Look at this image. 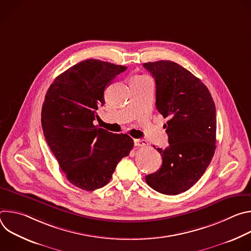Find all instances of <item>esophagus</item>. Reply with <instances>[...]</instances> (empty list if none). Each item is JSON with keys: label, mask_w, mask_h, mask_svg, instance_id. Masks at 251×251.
I'll use <instances>...</instances> for the list:
<instances>
[{"label": "esophagus", "mask_w": 251, "mask_h": 251, "mask_svg": "<svg viewBox=\"0 0 251 251\" xmlns=\"http://www.w3.org/2000/svg\"><path fill=\"white\" fill-rule=\"evenodd\" d=\"M134 143H135V146H138V147H144L148 145V142L146 140H141V139H135Z\"/></svg>", "instance_id": "esophagus-1"}]
</instances>
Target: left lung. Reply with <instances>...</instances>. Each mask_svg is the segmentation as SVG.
Returning <instances> with one entry per match:
<instances>
[{
    "mask_svg": "<svg viewBox=\"0 0 251 251\" xmlns=\"http://www.w3.org/2000/svg\"><path fill=\"white\" fill-rule=\"evenodd\" d=\"M143 66L155 78L157 110L169 118V146L157 148L162 167L146 182L161 194L178 195L200 180L216 151V105L201 79L180 64L159 60Z\"/></svg>",
    "mask_w": 251,
    "mask_h": 251,
    "instance_id": "left-lung-1",
    "label": "left lung"
}]
</instances>
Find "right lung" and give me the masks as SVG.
I'll list each match as a JSON object with an SVG mask.
<instances>
[{
	"mask_svg": "<svg viewBox=\"0 0 251 251\" xmlns=\"http://www.w3.org/2000/svg\"><path fill=\"white\" fill-rule=\"evenodd\" d=\"M126 66L86 59L59 75L42 109L45 138L69 183L94 191L109 183L117 164L130 154L133 139L93 124L104 90Z\"/></svg>",
	"mask_w": 251,
	"mask_h": 251,
	"instance_id": "obj_1",
	"label": "right lung"
}]
</instances>
